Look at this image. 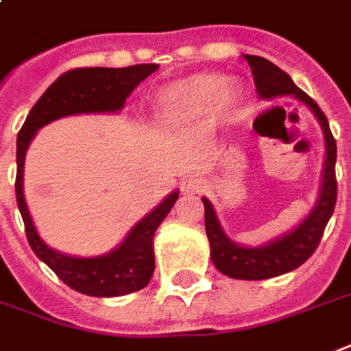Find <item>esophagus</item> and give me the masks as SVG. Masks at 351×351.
Returning a JSON list of instances; mask_svg holds the SVG:
<instances>
[{
  "instance_id": "obj_1",
  "label": "esophagus",
  "mask_w": 351,
  "mask_h": 351,
  "mask_svg": "<svg viewBox=\"0 0 351 351\" xmlns=\"http://www.w3.org/2000/svg\"><path fill=\"white\" fill-rule=\"evenodd\" d=\"M182 193L184 195H195L199 193L200 187H202V182L197 178V176H191V178H186L182 182Z\"/></svg>"
}]
</instances>
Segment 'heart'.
<instances>
[{
  "label": "heart",
  "instance_id": "b5f03b06",
  "mask_svg": "<svg viewBox=\"0 0 351 351\" xmlns=\"http://www.w3.org/2000/svg\"><path fill=\"white\" fill-rule=\"evenodd\" d=\"M245 110V93L226 75L200 73L171 84L158 95V114L173 125H189L210 116L213 125H228Z\"/></svg>",
  "mask_w": 351,
  "mask_h": 351
}]
</instances>
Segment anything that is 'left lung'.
Here are the masks:
<instances>
[{"instance_id":"8db88e82","label":"left lung","mask_w":351,"mask_h":351,"mask_svg":"<svg viewBox=\"0 0 351 351\" xmlns=\"http://www.w3.org/2000/svg\"><path fill=\"white\" fill-rule=\"evenodd\" d=\"M252 68L256 90L261 99H276L283 95L298 99L313 112L317 121L324 132L326 158L322 176H320V189L311 211L296 224L293 230L278 235L274 239L267 241L259 247H245L235 243L226 235L223 224L219 221L217 211L210 202V199L202 197L204 204L206 235L210 241L211 261L224 276L235 280H267V278L280 276L285 272L298 269L304 261L311 258L317 250L320 237L330 217L333 215L337 200V180H335V162H337V143L330 130V123L326 119L324 112L318 108L307 93L296 86L293 79L285 71L269 62L263 57H245Z\"/></svg>"}]
</instances>
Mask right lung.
<instances>
[{"instance_id": "add662e5", "label": "right lung", "mask_w": 351, "mask_h": 351, "mask_svg": "<svg viewBox=\"0 0 351 351\" xmlns=\"http://www.w3.org/2000/svg\"><path fill=\"white\" fill-rule=\"evenodd\" d=\"M160 68L158 64H138L128 68H80L60 75L29 112L16 140V200L33 252L77 293L112 298L147 287L154 272V234L180 191L175 189L145 217L134 224L125 239L110 252L79 258L45 245L34 226L23 195V167L31 141L40 128L60 117L79 114H117L134 88Z\"/></svg>"}]
</instances>
